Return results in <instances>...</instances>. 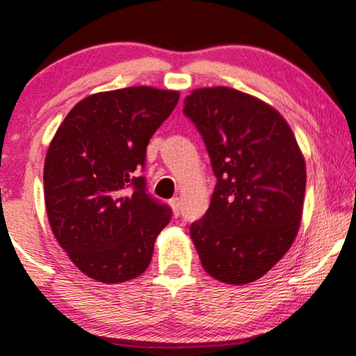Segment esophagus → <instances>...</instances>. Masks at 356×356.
<instances>
[{
  "instance_id": "obj_1",
  "label": "esophagus",
  "mask_w": 356,
  "mask_h": 356,
  "mask_svg": "<svg viewBox=\"0 0 356 356\" xmlns=\"http://www.w3.org/2000/svg\"><path fill=\"white\" fill-rule=\"evenodd\" d=\"M169 204H170L172 211H174L175 216H179V214H181V199H179V197H172L170 201H169Z\"/></svg>"
}]
</instances>
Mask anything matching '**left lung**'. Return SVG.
<instances>
[{
	"label": "left lung",
	"mask_w": 356,
	"mask_h": 356,
	"mask_svg": "<svg viewBox=\"0 0 356 356\" xmlns=\"http://www.w3.org/2000/svg\"><path fill=\"white\" fill-rule=\"evenodd\" d=\"M184 115L206 143L216 187L209 209L191 225L202 267L225 284L265 275L298 235L306 162L287 121L247 92L202 88Z\"/></svg>",
	"instance_id": "obj_1"
}]
</instances>
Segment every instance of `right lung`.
I'll return each instance as SVG.
<instances>
[{"mask_svg":"<svg viewBox=\"0 0 356 356\" xmlns=\"http://www.w3.org/2000/svg\"><path fill=\"white\" fill-rule=\"evenodd\" d=\"M179 101L177 91L124 88L84 97L62 121L44 165L50 228L72 264L97 282L147 270L172 211L138 174L147 145Z\"/></svg>","mask_w":356,"mask_h":356,"instance_id":"obj_1","label":"right lung"}]
</instances>
